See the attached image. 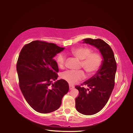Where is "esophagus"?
<instances>
[{"instance_id":"1","label":"esophagus","mask_w":133,"mask_h":133,"mask_svg":"<svg viewBox=\"0 0 133 133\" xmlns=\"http://www.w3.org/2000/svg\"><path fill=\"white\" fill-rule=\"evenodd\" d=\"M75 88V86L74 85H69V89L70 90H72Z\"/></svg>"}]
</instances>
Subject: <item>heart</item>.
<instances>
[{
    "mask_svg": "<svg viewBox=\"0 0 133 133\" xmlns=\"http://www.w3.org/2000/svg\"><path fill=\"white\" fill-rule=\"evenodd\" d=\"M71 55L80 60V67L83 68L87 76L90 77L95 75L102 68L103 63V57L102 53L98 51H93L89 47L81 46L72 49ZM65 56L62 53L58 54L56 60L57 65L63 68L65 63ZM61 77L70 84H75L78 81L84 78V73L82 70H67L62 74Z\"/></svg>",
    "mask_w": 133,
    "mask_h": 133,
    "instance_id": "obj_1",
    "label": "heart"
}]
</instances>
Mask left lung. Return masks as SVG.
Returning a JSON list of instances; mask_svg holds the SVG:
<instances>
[{
  "label": "left lung",
  "instance_id": "left-lung-1",
  "mask_svg": "<svg viewBox=\"0 0 133 133\" xmlns=\"http://www.w3.org/2000/svg\"><path fill=\"white\" fill-rule=\"evenodd\" d=\"M84 42L99 49L104 58L102 68L95 75L75 88L79 91L76 98V109L84 115L97 113L109 100L115 84L117 63L113 51L109 44L100 39H84ZM87 85V89L84 87Z\"/></svg>",
  "mask_w": 133,
  "mask_h": 133
}]
</instances>
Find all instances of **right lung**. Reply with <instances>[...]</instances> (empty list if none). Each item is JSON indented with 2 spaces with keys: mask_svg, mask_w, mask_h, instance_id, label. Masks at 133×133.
Wrapping results in <instances>:
<instances>
[{
  "mask_svg": "<svg viewBox=\"0 0 133 133\" xmlns=\"http://www.w3.org/2000/svg\"><path fill=\"white\" fill-rule=\"evenodd\" d=\"M63 48L55 43L35 40L21 51L16 64L20 89L32 109L40 113H49L60 107L68 92V83L57 80L58 67L53 57Z\"/></svg>",
  "mask_w": 133,
  "mask_h": 133,
  "instance_id": "add662e5",
  "label": "right lung"
}]
</instances>
